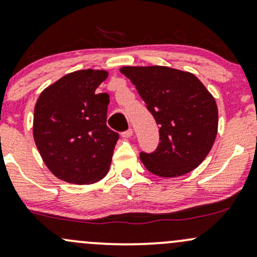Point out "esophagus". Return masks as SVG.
Listing matches in <instances>:
<instances>
[{"mask_svg": "<svg viewBox=\"0 0 257 257\" xmlns=\"http://www.w3.org/2000/svg\"><path fill=\"white\" fill-rule=\"evenodd\" d=\"M132 135H134V131H132V128L126 130V131H123L122 134H121V136H122L123 138H130Z\"/></svg>", "mask_w": 257, "mask_h": 257, "instance_id": "obj_1", "label": "esophagus"}]
</instances>
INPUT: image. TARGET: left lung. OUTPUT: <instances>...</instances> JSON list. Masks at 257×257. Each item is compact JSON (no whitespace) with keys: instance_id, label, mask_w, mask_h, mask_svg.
<instances>
[{"instance_id":"8db88e82","label":"left lung","mask_w":257,"mask_h":257,"mask_svg":"<svg viewBox=\"0 0 257 257\" xmlns=\"http://www.w3.org/2000/svg\"><path fill=\"white\" fill-rule=\"evenodd\" d=\"M136 86L159 125L154 153H141L149 172L180 177L194 171L212 149L218 134V107L196 75L165 66L120 68Z\"/></svg>"}]
</instances>
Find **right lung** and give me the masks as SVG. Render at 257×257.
<instances>
[{
  "label": "right lung",
  "instance_id": "right-lung-1",
  "mask_svg": "<svg viewBox=\"0 0 257 257\" xmlns=\"http://www.w3.org/2000/svg\"><path fill=\"white\" fill-rule=\"evenodd\" d=\"M107 77L99 69L66 74L44 89L35 105V143L63 182L92 184L109 170L119 135L105 123L109 95L95 92Z\"/></svg>",
  "mask_w": 257,
  "mask_h": 257
}]
</instances>
